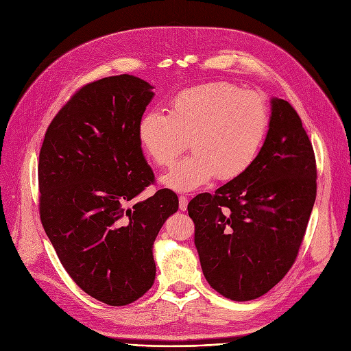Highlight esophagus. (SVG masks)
<instances>
[{"instance_id":"34e87169","label":"esophagus","mask_w":351,"mask_h":351,"mask_svg":"<svg viewBox=\"0 0 351 351\" xmlns=\"http://www.w3.org/2000/svg\"><path fill=\"white\" fill-rule=\"evenodd\" d=\"M188 208V197L186 196H179V209L186 210Z\"/></svg>"}]
</instances>
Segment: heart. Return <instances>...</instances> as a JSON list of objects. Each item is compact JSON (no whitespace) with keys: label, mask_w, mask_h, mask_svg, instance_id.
Instances as JSON below:
<instances>
[{"label":"heart","mask_w":351,"mask_h":351,"mask_svg":"<svg viewBox=\"0 0 351 351\" xmlns=\"http://www.w3.org/2000/svg\"><path fill=\"white\" fill-rule=\"evenodd\" d=\"M269 122L262 97L217 81L182 90L168 115L146 112L138 125V139L159 166H171L189 141L193 154L160 176L166 188L189 192L216 176L228 182L243 175L262 149Z\"/></svg>","instance_id":"heart-1"}]
</instances>
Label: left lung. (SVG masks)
Masks as SVG:
<instances>
[{
  "label": "left lung",
  "instance_id": "1",
  "mask_svg": "<svg viewBox=\"0 0 351 351\" xmlns=\"http://www.w3.org/2000/svg\"><path fill=\"white\" fill-rule=\"evenodd\" d=\"M269 131L250 168L188 205L208 283L225 298L263 296L299 253L316 200V159L293 106L271 98Z\"/></svg>",
  "mask_w": 351,
  "mask_h": 351
}]
</instances>
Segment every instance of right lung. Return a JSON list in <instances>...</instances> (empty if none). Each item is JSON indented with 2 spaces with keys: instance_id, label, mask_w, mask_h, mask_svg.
<instances>
[{
  "instance_id": "right-lung-1",
  "label": "right lung",
  "mask_w": 351,
  "mask_h": 351,
  "mask_svg": "<svg viewBox=\"0 0 351 351\" xmlns=\"http://www.w3.org/2000/svg\"><path fill=\"white\" fill-rule=\"evenodd\" d=\"M152 89L128 73L82 86L52 119L40 152L45 233L72 280L109 306L152 287L154 242L179 208L169 189L126 206L155 178L138 139Z\"/></svg>"
}]
</instances>
